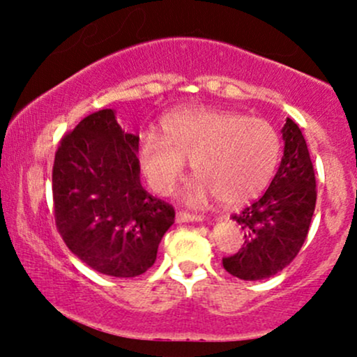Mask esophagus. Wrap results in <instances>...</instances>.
<instances>
[{
  "instance_id": "esophagus-1",
  "label": "esophagus",
  "mask_w": 357,
  "mask_h": 357,
  "mask_svg": "<svg viewBox=\"0 0 357 357\" xmlns=\"http://www.w3.org/2000/svg\"><path fill=\"white\" fill-rule=\"evenodd\" d=\"M188 221H195V223H198V221H204L203 216H196V215H190V213H176V223H188Z\"/></svg>"
}]
</instances>
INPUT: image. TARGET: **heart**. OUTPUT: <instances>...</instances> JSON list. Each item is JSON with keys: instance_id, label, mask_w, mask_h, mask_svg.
<instances>
[{"instance_id": "1", "label": "heart", "mask_w": 357, "mask_h": 357, "mask_svg": "<svg viewBox=\"0 0 357 357\" xmlns=\"http://www.w3.org/2000/svg\"><path fill=\"white\" fill-rule=\"evenodd\" d=\"M165 137L154 132L139 139V162L154 191L171 195L186 174L188 162L199 179L188 191L191 204H206L218 196L225 204H240L265 190L275 173L282 142L264 119L240 112L192 109L162 122Z\"/></svg>"}]
</instances>
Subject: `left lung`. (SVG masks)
Returning a JSON list of instances; mask_svg holds the SVG:
<instances>
[{"label": "left lung", "mask_w": 357, "mask_h": 357, "mask_svg": "<svg viewBox=\"0 0 357 357\" xmlns=\"http://www.w3.org/2000/svg\"><path fill=\"white\" fill-rule=\"evenodd\" d=\"M284 155L275 178L258 202L231 218L245 230L238 253L223 267L241 280H264L284 270L304 245L315 210V176L302 130L287 117Z\"/></svg>", "instance_id": "left-lung-1"}]
</instances>
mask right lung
I'll return each mask as SVG.
<instances>
[{
  "mask_svg": "<svg viewBox=\"0 0 357 357\" xmlns=\"http://www.w3.org/2000/svg\"><path fill=\"white\" fill-rule=\"evenodd\" d=\"M137 153L139 136L104 109L80 121L55 154L56 228L73 255L104 275L144 273L174 223L173 208L142 188Z\"/></svg>",
  "mask_w": 357,
  "mask_h": 357,
  "instance_id": "1",
  "label": "right lung"
}]
</instances>
